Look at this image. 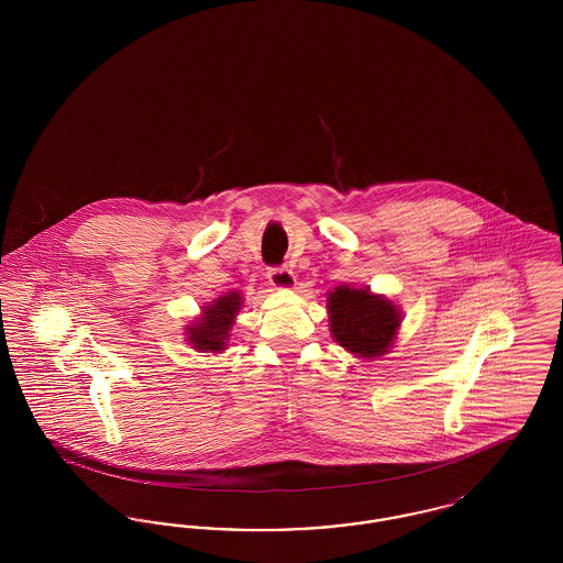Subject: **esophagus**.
Listing matches in <instances>:
<instances>
[{
	"label": "esophagus",
	"mask_w": 563,
	"mask_h": 563,
	"mask_svg": "<svg viewBox=\"0 0 563 563\" xmlns=\"http://www.w3.org/2000/svg\"><path fill=\"white\" fill-rule=\"evenodd\" d=\"M268 280L276 289H294L295 274L289 268H269Z\"/></svg>",
	"instance_id": "esophagus-1"
}]
</instances>
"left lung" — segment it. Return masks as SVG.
Here are the masks:
<instances>
[{"mask_svg": "<svg viewBox=\"0 0 563 563\" xmlns=\"http://www.w3.org/2000/svg\"><path fill=\"white\" fill-rule=\"evenodd\" d=\"M327 312L333 340L367 361L388 354L401 329V308L369 287H333L327 294Z\"/></svg>", "mask_w": 563, "mask_h": 563, "instance_id": "left-lung-1", "label": "left lung"}]
</instances>
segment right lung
Masks as SVG:
<instances>
[{"label":"right lung","instance_id":"obj_1","mask_svg":"<svg viewBox=\"0 0 563 563\" xmlns=\"http://www.w3.org/2000/svg\"><path fill=\"white\" fill-rule=\"evenodd\" d=\"M241 308V291H230L202 306L200 317L186 327L189 346L198 352H223L228 349V338Z\"/></svg>","mask_w":563,"mask_h":563}]
</instances>
